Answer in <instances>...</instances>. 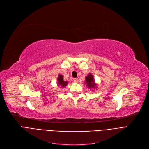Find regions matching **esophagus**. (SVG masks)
<instances>
[{
  "mask_svg": "<svg viewBox=\"0 0 149 149\" xmlns=\"http://www.w3.org/2000/svg\"><path fill=\"white\" fill-rule=\"evenodd\" d=\"M73 81L74 82V83H78V81H79V79H78V78H74V79H73Z\"/></svg>",
  "mask_w": 149,
  "mask_h": 149,
  "instance_id": "esophagus-1",
  "label": "esophagus"
}]
</instances>
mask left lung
Returning a JSON list of instances; mask_svg holds the SVG:
<instances>
[{
    "mask_svg": "<svg viewBox=\"0 0 149 149\" xmlns=\"http://www.w3.org/2000/svg\"><path fill=\"white\" fill-rule=\"evenodd\" d=\"M85 83L87 84V86L89 88L94 89L96 88L97 85L95 83V81L94 79V76L92 75L91 73H89L88 76L86 77V81Z\"/></svg>",
    "mask_w": 149,
    "mask_h": 149,
    "instance_id": "obj_1",
    "label": "left lung"
}]
</instances>
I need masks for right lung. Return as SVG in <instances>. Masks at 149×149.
<instances>
[{"label": "right lung", "mask_w": 149, "mask_h": 149, "mask_svg": "<svg viewBox=\"0 0 149 149\" xmlns=\"http://www.w3.org/2000/svg\"><path fill=\"white\" fill-rule=\"evenodd\" d=\"M57 81H58V86L61 87V88H65V87L68 83V81H65L63 80V77L61 74H58Z\"/></svg>", "instance_id": "obj_1"}]
</instances>
